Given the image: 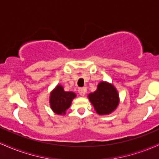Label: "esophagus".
<instances>
[{"label": "esophagus", "instance_id": "34e87169", "mask_svg": "<svg viewBox=\"0 0 159 159\" xmlns=\"http://www.w3.org/2000/svg\"><path fill=\"white\" fill-rule=\"evenodd\" d=\"M86 92H87V90H86L85 88H79V89H78V93L80 94V96H85Z\"/></svg>", "mask_w": 159, "mask_h": 159}]
</instances>
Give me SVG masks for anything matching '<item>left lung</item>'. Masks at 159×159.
Listing matches in <instances>:
<instances>
[{
	"label": "left lung",
	"instance_id": "8db88e82",
	"mask_svg": "<svg viewBox=\"0 0 159 159\" xmlns=\"http://www.w3.org/2000/svg\"><path fill=\"white\" fill-rule=\"evenodd\" d=\"M95 111L99 115H108L114 111L120 103L118 91L112 84L101 81L97 89L88 95Z\"/></svg>",
	"mask_w": 159,
	"mask_h": 159
}]
</instances>
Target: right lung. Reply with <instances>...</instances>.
<instances>
[{"mask_svg":"<svg viewBox=\"0 0 159 159\" xmlns=\"http://www.w3.org/2000/svg\"><path fill=\"white\" fill-rule=\"evenodd\" d=\"M76 97L74 92H66L61 84H57L50 93V107L55 114L65 115L66 111L70 107L72 100Z\"/></svg>","mask_w":159,"mask_h":159,"instance_id":"1","label":"right lung"}]
</instances>
